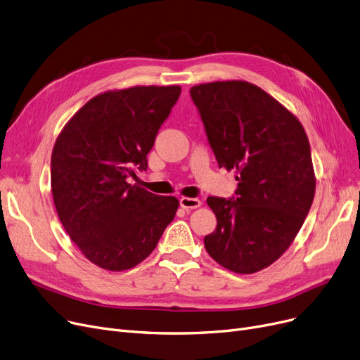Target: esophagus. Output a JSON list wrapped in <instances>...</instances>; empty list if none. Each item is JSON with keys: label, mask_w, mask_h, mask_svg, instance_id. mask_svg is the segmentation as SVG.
Wrapping results in <instances>:
<instances>
[{"label": "esophagus", "mask_w": 360, "mask_h": 360, "mask_svg": "<svg viewBox=\"0 0 360 360\" xmlns=\"http://www.w3.org/2000/svg\"><path fill=\"white\" fill-rule=\"evenodd\" d=\"M179 205L182 209H198L201 206V201L193 197H181Z\"/></svg>", "instance_id": "esophagus-1"}]
</instances>
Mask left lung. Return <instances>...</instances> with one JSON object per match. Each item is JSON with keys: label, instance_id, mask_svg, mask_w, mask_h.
Listing matches in <instances>:
<instances>
[{"label": "left lung", "instance_id": "obj_1", "mask_svg": "<svg viewBox=\"0 0 360 360\" xmlns=\"http://www.w3.org/2000/svg\"><path fill=\"white\" fill-rule=\"evenodd\" d=\"M219 167L236 170L237 197H209L217 219L205 237L213 260L255 274L283 256L315 197L310 144L300 120L247 81H216L190 89Z\"/></svg>", "mask_w": 360, "mask_h": 360}]
</instances>
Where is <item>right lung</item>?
I'll use <instances>...</instances> for the list:
<instances>
[{
	"label": "right lung",
	"mask_w": 360,
	"mask_h": 360,
	"mask_svg": "<svg viewBox=\"0 0 360 360\" xmlns=\"http://www.w3.org/2000/svg\"><path fill=\"white\" fill-rule=\"evenodd\" d=\"M181 94L179 85L131 86L92 97L58 134L51 193L61 225L98 268L141 263L174 221L179 201L131 185Z\"/></svg>",
	"instance_id": "obj_1"
}]
</instances>
